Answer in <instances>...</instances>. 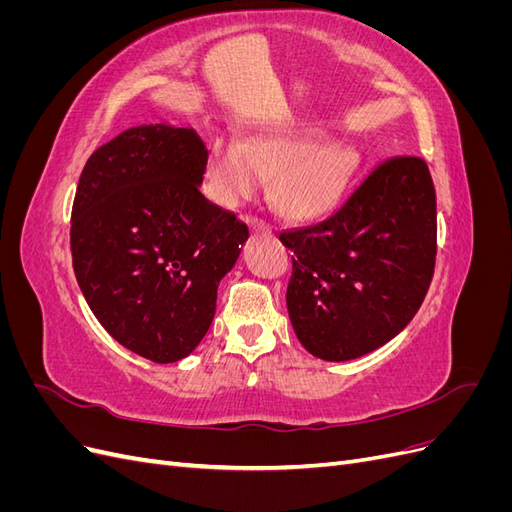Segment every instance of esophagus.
Wrapping results in <instances>:
<instances>
[{
    "label": "esophagus",
    "mask_w": 512,
    "mask_h": 512,
    "mask_svg": "<svg viewBox=\"0 0 512 512\" xmlns=\"http://www.w3.org/2000/svg\"><path fill=\"white\" fill-rule=\"evenodd\" d=\"M252 224V232H256V235H271V228L267 226V224H262V222H256V220H247Z\"/></svg>",
    "instance_id": "esophagus-1"
}]
</instances>
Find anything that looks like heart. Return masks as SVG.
<instances>
[{"instance_id":"heart-1","label":"heart","mask_w":512,"mask_h":512,"mask_svg":"<svg viewBox=\"0 0 512 512\" xmlns=\"http://www.w3.org/2000/svg\"><path fill=\"white\" fill-rule=\"evenodd\" d=\"M361 153L320 128L269 126L243 136L218 138L209 149L207 185L215 203L239 207L273 177L271 200L290 222H314L346 196Z\"/></svg>"}]
</instances>
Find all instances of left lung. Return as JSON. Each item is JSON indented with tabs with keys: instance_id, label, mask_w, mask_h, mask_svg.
I'll list each match as a JSON object with an SVG mask.
<instances>
[{
	"instance_id": "8db88e82",
	"label": "left lung",
	"mask_w": 512,
	"mask_h": 512,
	"mask_svg": "<svg viewBox=\"0 0 512 512\" xmlns=\"http://www.w3.org/2000/svg\"><path fill=\"white\" fill-rule=\"evenodd\" d=\"M436 190L421 158H391L320 224L286 230L288 316L303 348L352 361L406 329L436 265Z\"/></svg>"
}]
</instances>
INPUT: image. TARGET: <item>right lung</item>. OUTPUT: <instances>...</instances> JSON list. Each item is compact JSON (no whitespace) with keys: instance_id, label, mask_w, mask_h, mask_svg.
Instances as JSON below:
<instances>
[{"instance_id":"add662e5","label":"right lung","mask_w":512,"mask_h":512,"mask_svg":"<svg viewBox=\"0 0 512 512\" xmlns=\"http://www.w3.org/2000/svg\"><path fill=\"white\" fill-rule=\"evenodd\" d=\"M209 151L194 128L141 123L87 160L72 207V267L106 333L153 363L209 331L247 226L200 194Z\"/></svg>"}]
</instances>
